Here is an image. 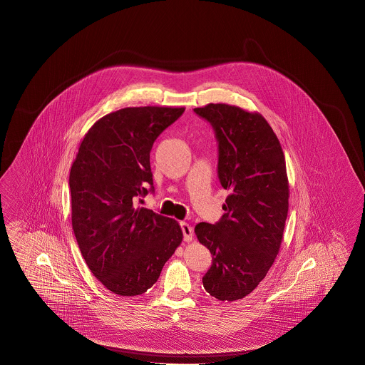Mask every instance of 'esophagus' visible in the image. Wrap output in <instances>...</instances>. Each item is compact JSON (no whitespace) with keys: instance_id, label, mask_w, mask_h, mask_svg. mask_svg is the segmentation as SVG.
I'll list each match as a JSON object with an SVG mask.
<instances>
[{"instance_id":"34e87169","label":"esophagus","mask_w":365,"mask_h":365,"mask_svg":"<svg viewBox=\"0 0 365 365\" xmlns=\"http://www.w3.org/2000/svg\"><path fill=\"white\" fill-rule=\"evenodd\" d=\"M180 229H182V232H183V240H185L186 242L192 241V235H194L192 227H191L188 223H186V222H182V223H180Z\"/></svg>"}]
</instances>
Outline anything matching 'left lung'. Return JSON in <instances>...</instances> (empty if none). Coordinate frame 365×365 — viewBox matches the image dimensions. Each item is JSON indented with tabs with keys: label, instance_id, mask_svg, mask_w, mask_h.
I'll use <instances>...</instances> for the list:
<instances>
[{
	"label": "left lung",
	"instance_id": "left-lung-1",
	"mask_svg": "<svg viewBox=\"0 0 365 365\" xmlns=\"http://www.w3.org/2000/svg\"><path fill=\"white\" fill-rule=\"evenodd\" d=\"M194 112L210 123L218 140V178L230 190L220 222L195 226L212 264L203 287L220 301L250 294L276 259L289 209L287 165L281 144L261 113L229 104Z\"/></svg>",
	"mask_w": 365,
	"mask_h": 365
}]
</instances>
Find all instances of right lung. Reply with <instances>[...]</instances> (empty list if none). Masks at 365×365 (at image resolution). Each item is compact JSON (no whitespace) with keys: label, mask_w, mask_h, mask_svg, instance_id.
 I'll return each mask as SVG.
<instances>
[{"label":"right lung","mask_w":365,"mask_h":365,"mask_svg":"<svg viewBox=\"0 0 365 365\" xmlns=\"http://www.w3.org/2000/svg\"><path fill=\"white\" fill-rule=\"evenodd\" d=\"M183 112L151 106L110 112L89 128L71 167L72 227L80 252L115 294L147 292L183 240L175 220L136 205L154 192L153 144Z\"/></svg>","instance_id":"obj_1"}]
</instances>
